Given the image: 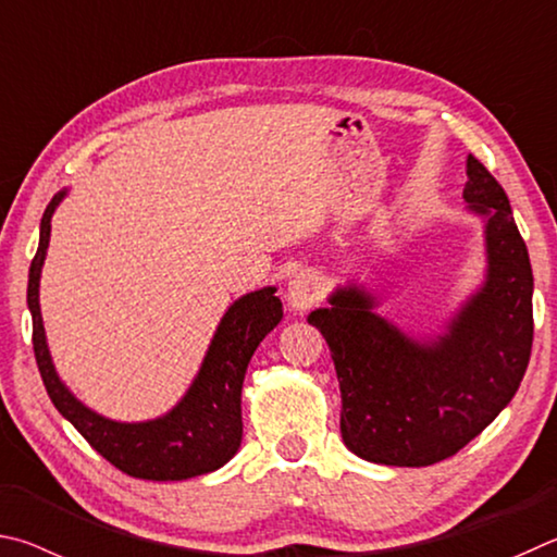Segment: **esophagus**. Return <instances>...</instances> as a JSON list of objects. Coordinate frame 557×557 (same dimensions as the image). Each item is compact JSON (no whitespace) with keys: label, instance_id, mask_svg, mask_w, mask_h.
<instances>
[{"label":"esophagus","instance_id":"esophagus-1","mask_svg":"<svg viewBox=\"0 0 557 557\" xmlns=\"http://www.w3.org/2000/svg\"><path fill=\"white\" fill-rule=\"evenodd\" d=\"M320 300V281L315 273H298L288 284V306L296 313H306Z\"/></svg>","mask_w":557,"mask_h":557}]
</instances>
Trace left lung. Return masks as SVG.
I'll list each match as a JSON object with an SVG mask.
<instances>
[{
    "label": "left lung",
    "mask_w": 557,
    "mask_h": 557,
    "mask_svg": "<svg viewBox=\"0 0 557 557\" xmlns=\"http://www.w3.org/2000/svg\"><path fill=\"white\" fill-rule=\"evenodd\" d=\"M465 200L486 214L490 278L433 347L372 313L362 290H337L308 323L333 355L345 445L369 462L428 467L480 435L511 401L533 345V271L509 198L467 159Z\"/></svg>",
    "instance_id": "left-lung-1"
}]
</instances>
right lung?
Wrapping results in <instances>:
<instances>
[{"label": "right lung", "instance_id": "add662e5", "mask_svg": "<svg viewBox=\"0 0 557 557\" xmlns=\"http://www.w3.org/2000/svg\"><path fill=\"white\" fill-rule=\"evenodd\" d=\"M63 195L65 193H58L44 212L41 237H38L36 257L28 269L26 288L34 320L32 339L36 364L53 406L107 462L129 476L151 482H178L218 470L232 460L242 443V382L249 359L261 339L284 318L281 300L273 296L276 288L253 290L224 313L198 379L169 416L149 423L107 421L75 401L73 394L61 384L44 337L38 278H41L48 237H51V214Z\"/></svg>", "mask_w": 557, "mask_h": 557}]
</instances>
